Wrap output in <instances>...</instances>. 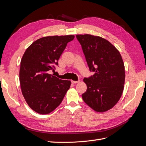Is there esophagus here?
Instances as JSON below:
<instances>
[{"label": "esophagus", "instance_id": "1", "mask_svg": "<svg viewBox=\"0 0 146 146\" xmlns=\"http://www.w3.org/2000/svg\"><path fill=\"white\" fill-rule=\"evenodd\" d=\"M79 82H80L79 80H78V81H73V80H72V81H71V83H74V84H75V83H78Z\"/></svg>", "mask_w": 146, "mask_h": 146}]
</instances>
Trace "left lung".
Masks as SVG:
<instances>
[{
	"label": "left lung",
	"instance_id": "left-lung-1",
	"mask_svg": "<svg viewBox=\"0 0 146 146\" xmlns=\"http://www.w3.org/2000/svg\"><path fill=\"white\" fill-rule=\"evenodd\" d=\"M90 72L83 81L87 86L83 101L94 110L103 112L112 108L122 94L125 68L119 51L101 37L76 35Z\"/></svg>",
	"mask_w": 146,
	"mask_h": 146
}]
</instances>
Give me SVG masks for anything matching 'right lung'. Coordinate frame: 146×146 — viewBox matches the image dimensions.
I'll use <instances>...</instances> for the list:
<instances>
[{
  "instance_id": "1",
  "label": "right lung",
  "mask_w": 146,
  "mask_h": 146,
  "mask_svg": "<svg viewBox=\"0 0 146 146\" xmlns=\"http://www.w3.org/2000/svg\"><path fill=\"white\" fill-rule=\"evenodd\" d=\"M75 36H54L40 38L27 48L21 61L19 80L22 93L36 112L48 114L59 106L71 82L49 74L58 66V60Z\"/></svg>"
}]
</instances>
